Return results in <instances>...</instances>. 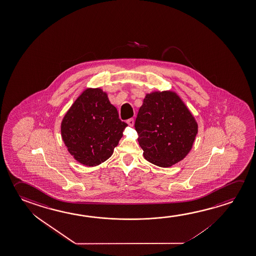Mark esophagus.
<instances>
[{
    "mask_svg": "<svg viewBox=\"0 0 256 256\" xmlns=\"http://www.w3.org/2000/svg\"><path fill=\"white\" fill-rule=\"evenodd\" d=\"M126 123H128V126H134V120L133 118H130V120H126Z\"/></svg>",
    "mask_w": 256,
    "mask_h": 256,
    "instance_id": "esophagus-1",
    "label": "esophagus"
}]
</instances>
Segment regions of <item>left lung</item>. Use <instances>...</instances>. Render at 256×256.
<instances>
[{"instance_id": "left-lung-1", "label": "left lung", "mask_w": 256, "mask_h": 256, "mask_svg": "<svg viewBox=\"0 0 256 256\" xmlns=\"http://www.w3.org/2000/svg\"><path fill=\"white\" fill-rule=\"evenodd\" d=\"M134 128L146 160L162 168L184 158L198 133L192 114L172 91L146 94Z\"/></svg>"}]
</instances>
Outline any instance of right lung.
I'll return each mask as SVG.
<instances>
[{"instance_id": "add662e5", "label": "right lung", "mask_w": 256, "mask_h": 256, "mask_svg": "<svg viewBox=\"0 0 256 256\" xmlns=\"http://www.w3.org/2000/svg\"><path fill=\"white\" fill-rule=\"evenodd\" d=\"M128 124L101 88H86L67 110L61 134L68 152L80 164L94 166L114 154Z\"/></svg>"}]
</instances>
